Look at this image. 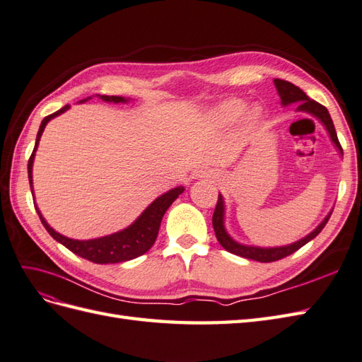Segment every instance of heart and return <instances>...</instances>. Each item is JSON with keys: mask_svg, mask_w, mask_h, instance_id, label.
<instances>
[{"mask_svg": "<svg viewBox=\"0 0 362 362\" xmlns=\"http://www.w3.org/2000/svg\"><path fill=\"white\" fill-rule=\"evenodd\" d=\"M243 108H245V104L242 100L230 99L217 108L216 117H217V120H220V122H230V120H234L240 115H242Z\"/></svg>", "mask_w": 362, "mask_h": 362, "instance_id": "heart-1", "label": "heart"}]
</instances>
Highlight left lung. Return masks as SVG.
I'll list each match as a JSON object with an SVG mask.
<instances>
[{
    "mask_svg": "<svg viewBox=\"0 0 362 362\" xmlns=\"http://www.w3.org/2000/svg\"><path fill=\"white\" fill-rule=\"evenodd\" d=\"M274 84L276 87L278 95H280L283 105L296 104V111H303V113H309V115L315 116L324 127H326L327 133L332 139V142L335 144L337 150L342 156V148H341V144L338 141L335 127H333L332 117L329 115L327 108L321 105V104H318L317 100L308 98V95H305V93L301 88L291 84V82L283 81V79H274ZM330 214H332V212H329L326 218H324L309 235H305L304 238L298 240V242H295L292 245L278 246V247L247 246V245H242V243L235 242V240L226 233V229H225V202H223V197H221V194H218L217 206H216V211H214V216H212V226H214V233H216L218 243L223 246L228 252L235 254L238 257L249 258V260L260 262V263H271V262L281 260V258L293 254L295 251H298L300 247H303L305 243H309L312 238L317 237L322 230V228L326 226V223L330 218Z\"/></svg>",
    "mask_w": 362,
    "mask_h": 362,
    "instance_id": "obj_1",
    "label": "left lung"
}]
</instances>
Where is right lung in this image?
Masks as SVG:
<instances>
[{"mask_svg":"<svg viewBox=\"0 0 362 362\" xmlns=\"http://www.w3.org/2000/svg\"><path fill=\"white\" fill-rule=\"evenodd\" d=\"M99 99L105 100V102H113V104H119V102H128L129 99L122 98V96H105V95H96ZM91 98H87L81 102H86ZM70 108V105L62 107L61 110L54 111L53 115L45 116L41 122V127L38 129V134H36V142H35V148L33 153L29 159V165H27V171H29V182H30V188L33 191L32 187V168H33V159H35V153L36 148H38L40 139L42 136V132L45 125L49 124V120H52L53 117H57L59 115H62L64 111H67ZM185 191L183 187H177L173 188L168 192L162 194L160 197H157L150 206H148L141 216L137 217V220L134 221L133 225H129L128 228L119 230V233H115L111 235H105L100 238H93V240H73L69 237H64L59 233H57L53 228H50V225L45 221V218L41 216V212L36 208V212L42 221L44 228L47 229V233L59 242L61 245L66 246L67 249L73 254H76L82 258H86L88 262L98 263V264H108V263H122V262H128L133 260V258L144 255L148 249H150L156 238L157 234H159V228H160V221L162 217L171 206V203L177 199L180 194Z\"/></svg>","mask_w":362,"mask_h":362,"instance_id":"1","label":"right lung"}]
</instances>
